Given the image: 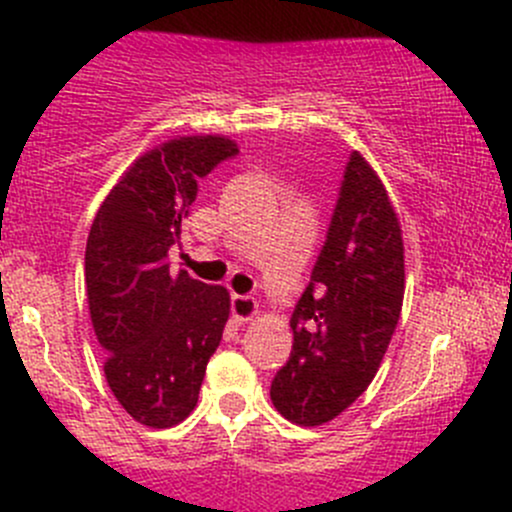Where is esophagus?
<instances>
[{
  "label": "esophagus",
  "instance_id": "obj_1",
  "mask_svg": "<svg viewBox=\"0 0 512 512\" xmlns=\"http://www.w3.org/2000/svg\"><path fill=\"white\" fill-rule=\"evenodd\" d=\"M231 315L239 323H249L258 315V303L251 295H231Z\"/></svg>",
  "mask_w": 512,
  "mask_h": 512
}]
</instances>
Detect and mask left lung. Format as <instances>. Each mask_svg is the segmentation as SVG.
<instances>
[{"instance_id":"left-lung-1","label":"left lung","mask_w":512,"mask_h":512,"mask_svg":"<svg viewBox=\"0 0 512 512\" xmlns=\"http://www.w3.org/2000/svg\"><path fill=\"white\" fill-rule=\"evenodd\" d=\"M402 300V226L382 179L352 152L328 239L293 310V350L271 382L273 407L300 426L345 412L382 365Z\"/></svg>"}]
</instances>
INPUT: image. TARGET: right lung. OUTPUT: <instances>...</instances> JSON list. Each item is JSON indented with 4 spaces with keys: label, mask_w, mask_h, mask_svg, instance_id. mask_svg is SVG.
Instances as JSON below:
<instances>
[{
    "label": "right lung",
    "mask_w": 512,
    "mask_h": 512,
    "mask_svg": "<svg viewBox=\"0 0 512 512\" xmlns=\"http://www.w3.org/2000/svg\"><path fill=\"white\" fill-rule=\"evenodd\" d=\"M239 152L224 135L167 140L110 189L86 244L88 310L110 392L135 421L167 429L197 407L209 357L229 320L224 286L175 273L167 251L199 179Z\"/></svg>",
    "instance_id": "right-lung-1"
}]
</instances>
